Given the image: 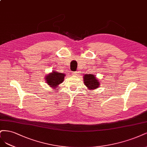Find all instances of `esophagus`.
Wrapping results in <instances>:
<instances>
[{"mask_svg":"<svg viewBox=\"0 0 147 147\" xmlns=\"http://www.w3.org/2000/svg\"><path fill=\"white\" fill-rule=\"evenodd\" d=\"M72 75L73 76H78L79 73L78 71H74V72L72 73Z\"/></svg>","mask_w":147,"mask_h":147,"instance_id":"34e87169","label":"esophagus"}]
</instances>
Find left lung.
I'll list each match as a JSON object with an SVG mask.
<instances>
[{
    "instance_id": "left-lung-1",
    "label": "left lung",
    "mask_w": 147,
    "mask_h": 147,
    "mask_svg": "<svg viewBox=\"0 0 147 147\" xmlns=\"http://www.w3.org/2000/svg\"><path fill=\"white\" fill-rule=\"evenodd\" d=\"M84 81L86 87L90 90L96 89L100 86L99 82V80H98L95 76L93 74H85L84 76Z\"/></svg>"
}]
</instances>
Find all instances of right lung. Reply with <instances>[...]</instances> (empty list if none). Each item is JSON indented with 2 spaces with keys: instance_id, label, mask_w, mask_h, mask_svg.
Listing matches in <instances>:
<instances>
[{
  "instance_id": "right-lung-1",
  "label": "right lung",
  "mask_w": 147,
  "mask_h": 147,
  "mask_svg": "<svg viewBox=\"0 0 147 147\" xmlns=\"http://www.w3.org/2000/svg\"><path fill=\"white\" fill-rule=\"evenodd\" d=\"M65 75L63 73L53 71L46 76L45 79L46 83L53 88H57L59 84L63 82Z\"/></svg>"
}]
</instances>
